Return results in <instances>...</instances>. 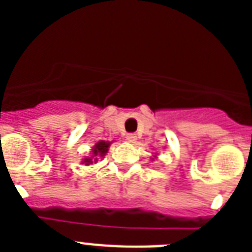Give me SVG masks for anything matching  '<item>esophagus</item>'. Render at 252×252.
Masks as SVG:
<instances>
[{
  "mask_svg": "<svg viewBox=\"0 0 252 252\" xmlns=\"http://www.w3.org/2000/svg\"><path fill=\"white\" fill-rule=\"evenodd\" d=\"M136 139H137L136 133L131 132V133H127V135H126V140H127V141H130V142H133Z\"/></svg>",
  "mask_w": 252,
  "mask_h": 252,
  "instance_id": "esophagus-1",
  "label": "esophagus"
}]
</instances>
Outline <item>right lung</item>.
Masks as SVG:
<instances>
[{"instance_id":"obj_1","label":"right lung","mask_w":252,"mask_h":252,"mask_svg":"<svg viewBox=\"0 0 252 252\" xmlns=\"http://www.w3.org/2000/svg\"><path fill=\"white\" fill-rule=\"evenodd\" d=\"M108 146H110V144L108 142H104V141H99L95 144V146L93 148V158L97 157V155H101V157H103L104 154L107 153V150H108ZM97 160V158H94V161ZM84 162H86L87 165H90V164H92V159H84Z\"/></svg>"}]
</instances>
